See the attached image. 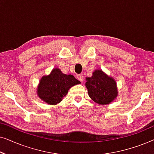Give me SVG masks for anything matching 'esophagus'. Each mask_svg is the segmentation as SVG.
Masks as SVG:
<instances>
[{
  "instance_id": "esophagus-1",
  "label": "esophagus",
  "mask_w": 154,
  "mask_h": 154,
  "mask_svg": "<svg viewBox=\"0 0 154 154\" xmlns=\"http://www.w3.org/2000/svg\"><path fill=\"white\" fill-rule=\"evenodd\" d=\"M83 75L82 74H79V75H77V79L80 81L81 82H83Z\"/></svg>"
}]
</instances>
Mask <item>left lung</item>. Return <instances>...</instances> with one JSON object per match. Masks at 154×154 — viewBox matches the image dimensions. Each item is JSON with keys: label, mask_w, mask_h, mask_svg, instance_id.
Returning <instances> with one entry per match:
<instances>
[{"label": "left lung", "mask_w": 154, "mask_h": 154, "mask_svg": "<svg viewBox=\"0 0 154 154\" xmlns=\"http://www.w3.org/2000/svg\"><path fill=\"white\" fill-rule=\"evenodd\" d=\"M85 86L90 97L99 104H108L116 98L118 90L115 80L102 70H95L92 76L86 78Z\"/></svg>", "instance_id": "1"}]
</instances>
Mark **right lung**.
Segmentation results:
<instances>
[{"mask_svg": "<svg viewBox=\"0 0 154 154\" xmlns=\"http://www.w3.org/2000/svg\"><path fill=\"white\" fill-rule=\"evenodd\" d=\"M79 83L81 82L73 75L64 74L60 69L55 68L49 75L41 78L38 86L37 94L47 104L54 105L62 100L69 89Z\"/></svg>", "mask_w": 154, "mask_h": 154, "instance_id": "1", "label": "right lung"}]
</instances>
